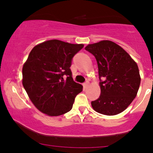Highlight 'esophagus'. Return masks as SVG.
Here are the masks:
<instances>
[{"label": "esophagus", "mask_w": 153, "mask_h": 153, "mask_svg": "<svg viewBox=\"0 0 153 153\" xmlns=\"http://www.w3.org/2000/svg\"><path fill=\"white\" fill-rule=\"evenodd\" d=\"M89 85H90V82H89L88 81H86L85 82V83L83 84V87L85 88H86L88 87Z\"/></svg>", "instance_id": "esophagus-1"}]
</instances>
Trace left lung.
Segmentation results:
<instances>
[{
    "instance_id": "1",
    "label": "left lung",
    "mask_w": 153,
    "mask_h": 153,
    "mask_svg": "<svg viewBox=\"0 0 153 153\" xmlns=\"http://www.w3.org/2000/svg\"><path fill=\"white\" fill-rule=\"evenodd\" d=\"M97 61L101 95L91 101L98 113L113 116L124 111L137 94L140 71L136 62L122 47L109 40H102L85 47Z\"/></svg>"
}]
</instances>
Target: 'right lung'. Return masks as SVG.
<instances>
[{"label": "right lung", "instance_id": "add662e5", "mask_svg": "<svg viewBox=\"0 0 153 153\" xmlns=\"http://www.w3.org/2000/svg\"><path fill=\"white\" fill-rule=\"evenodd\" d=\"M84 45L51 39L31 50L22 68V84L34 106L50 117L70 111L82 85L72 78V58ZM68 76L66 80L63 75Z\"/></svg>", "mask_w": 153, "mask_h": 153}]
</instances>
